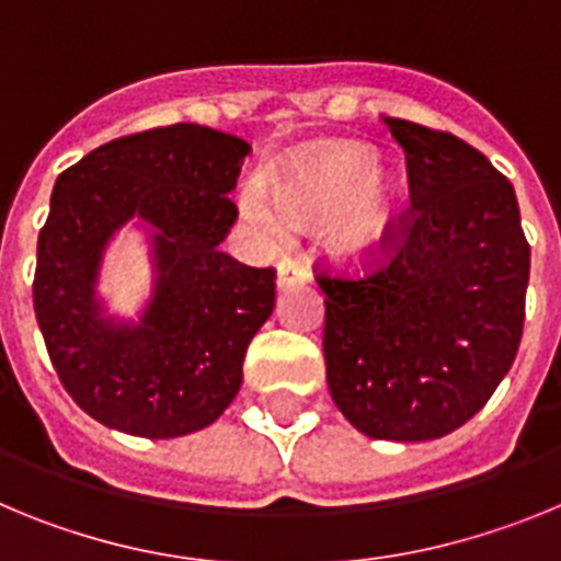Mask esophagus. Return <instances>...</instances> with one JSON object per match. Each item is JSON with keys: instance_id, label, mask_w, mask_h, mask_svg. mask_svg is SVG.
Returning a JSON list of instances; mask_svg holds the SVG:
<instances>
[{"instance_id": "obj_1", "label": "esophagus", "mask_w": 561, "mask_h": 561, "mask_svg": "<svg viewBox=\"0 0 561 561\" xmlns=\"http://www.w3.org/2000/svg\"><path fill=\"white\" fill-rule=\"evenodd\" d=\"M306 280H311V275L309 270H306L304 261H297V257H284V261L277 264V286H280V289L306 284Z\"/></svg>"}]
</instances>
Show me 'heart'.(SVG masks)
Instances as JSON below:
<instances>
[{
	"label": "heart",
	"instance_id": "1",
	"mask_svg": "<svg viewBox=\"0 0 561 561\" xmlns=\"http://www.w3.org/2000/svg\"><path fill=\"white\" fill-rule=\"evenodd\" d=\"M238 210L257 244H284L291 227L323 221V241L342 257L370 261L399 236L401 207L393 180L374 151L356 142H323L286 157L264 180H247Z\"/></svg>",
	"mask_w": 561,
	"mask_h": 561
}]
</instances>
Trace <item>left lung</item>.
<instances>
[{"label": "left lung", "mask_w": 561, "mask_h": 561, "mask_svg": "<svg viewBox=\"0 0 561 561\" xmlns=\"http://www.w3.org/2000/svg\"><path fill=\"white\" fill-rule=\"evenodd\" d=\"M381 123L404 148L413 205L359 275L317 266L325 379L359 433L433 440L472 419L512 368L531 247L512 182L478 148L401 117Z\"/></svg>", "instance_id": "1"}]
</instances>
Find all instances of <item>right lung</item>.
I'll return each mask as SVG.
<instances>
[{
    "mask_svg": "<svg viewBox=\"0 0 561 561\" xmlns=\"http://www.w3.org/2000/svg\"><path fill=\"white\" fill-rule=\"evenodd\" d=\"M247 153L241 137L176 123L106 142L56 180L33 306L61 385L106 427L180 438L236 399L247 345L275 309V270L219 250ZM128 218L154 227L158 264L137 327L103 318L94 297L102 250Z\"/></svg>",
    "mask_w": 561,
    "mask_h": 561,
    "instance_id": "obj_1",
    "label": "right lung"
}]
</instances>
